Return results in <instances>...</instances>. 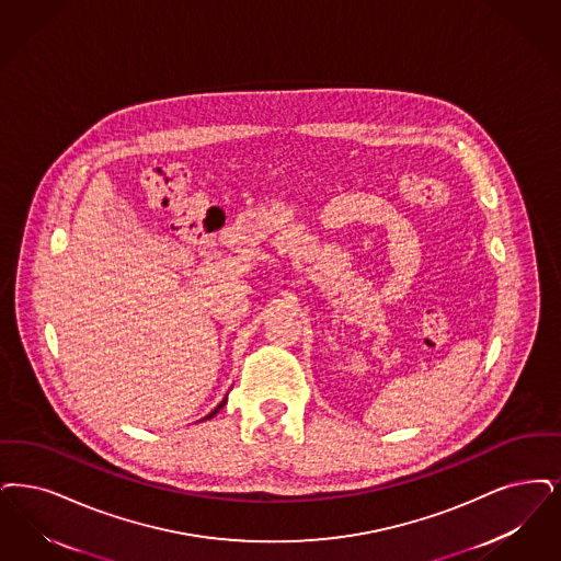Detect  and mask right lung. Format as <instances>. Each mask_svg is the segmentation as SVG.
I'll return each mask as SVG.
<instances>
[{
    "label": "right lung",
    "mask_w": 561,
    "mask_h": 561,
    "mask_svg": "<svg viewBox=\"0 0 561 561\" xmlns=\"http://www.w3.org/2000/svg\"><path fill=\"white\" fill-rule=\"evenodd\" d=\"M225 403H227V399H224V403L219 404V407H217V409H215L213 413H208V417H213V415H215V413H217V411H219V409H221V407H224Z\"/></svg>",
    "instance_id": "1"
}]
</instances>
